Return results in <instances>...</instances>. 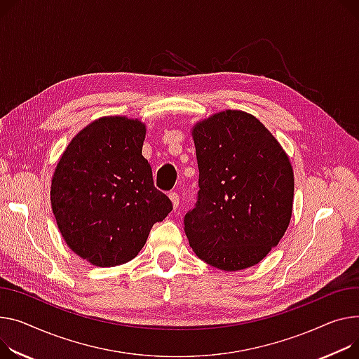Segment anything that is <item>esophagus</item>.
Listing matches in <instances>:
<instances>
[{"label":"esophagus","instance_id":"esophagus-1","mask_svg":"<svg viewBox=\"0 0 359 359\" xmlns=\"http://www.w3.org/2000/svg\"><path fill=\"white\" fill-rule=\"evenodd\" d=\"M169 198H170V201H172V203H173V208L176 209V208L179 206V203H180V196H179V194L176 192V190H173V192L169 194Z\"/></svg>","mask_w":359,"mask_h":359}]
</instances>
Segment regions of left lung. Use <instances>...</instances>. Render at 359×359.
I'll use <instances>...</instances> for the list:
<instances>
[{
	"mask_svg": "<svg viewBox=\"0 0 359 359\" xmlns=\"http://www.w3.org/2000/svg\"><path fill=\"white\" fill-rule=\"evenodd\" d=\"M192 134L199 192L183 219L189 244L206 264L225 271L255 266L277 247L292 218L289 157L243 111L213 115Z\"/></svg>",
	"mask_w": 359,
	"mask_h": 359,
	"instance_id": "1",
	"label": "left lung"
}]
</instances>
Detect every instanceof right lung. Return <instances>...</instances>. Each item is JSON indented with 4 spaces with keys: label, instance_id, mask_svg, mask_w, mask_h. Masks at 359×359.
Masks as SVG:
<instances>
[{
    "label": "right lung",
    "instance_id": "1",
    "mask_svg": "<svg viewBox=\"0 0 359 359\" xmlns=\"http://www.w3.org/2000/svg\"><path fill=\"white\" fill-rule=\"evenodd\" d=\"M144 137L140 121L105 116L72 140L57 163L50 189L57 226L69 248L93 266L131 261L173 209L141 154Z\"/></svg>",
    "mask_w": 359,
    "mask_h": 359
}]
</instances>
